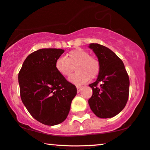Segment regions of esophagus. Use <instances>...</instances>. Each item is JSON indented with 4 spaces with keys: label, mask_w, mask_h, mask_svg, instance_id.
Returning a JSON list of instances; mask_svg holds the SVG:
<instances>
[{
    "label": "esophagus",
    "mask_w": 150,
    "mask_h": 150,
    "mask_svg": "<svg viewBox=\"0 0 150 150\" xmlns=\"http://www.w3.org/2000/svg\"><path fill=\"white\" fill-rule=\"evenodd\" d=\"M82 86H80V85H76V88H77V91L78 92H80V91H81V89H82Z\"/></svg>",
    "instance_id": "1"
}]
</instances>
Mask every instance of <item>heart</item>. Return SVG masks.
I'll return each mask as SVG.
<instances>
[{"instance_id": "b5f03b06", "label": "heart", "mask_w": 150, "mask_h": 150, "mask_svg": "<svg viewBox=\"0 0 150 150\" xmlns=\"http://www.w3.org/2000/svg\"><path fill=\"white\" fill-rule=\"evenodd\" d=\"M77 71L69 78L71 83L80 85L85 83L89 79L97 76L100 71V63L95 57L89 56V53L82 48L69 51L64 57H60L55 61V68L63 76L68 77L73 71L72 66Z\"/></svg>"}]
</instances>
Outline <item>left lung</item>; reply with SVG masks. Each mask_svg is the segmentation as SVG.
<instances>
[{
	"instance_id": "obj_1",
	"label": "left lung",
	"mask_w": 150,
	"mask_h": 150,
	"mask_svg": "<svg viewBox=\"0 0 150 150\" xmlns=\"http://www.w3.org/2000/svg\"><path fill=\"white\" fill-rule=\"evenodd\" d=\"M100 63L96 82L90 84L93 94L89 104L100 118H110L124 109L128 99L130 80L123 61L111 50L102 45L90 44Z\"/></svg>"
}]
</instances>
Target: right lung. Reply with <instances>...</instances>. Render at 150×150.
Here are the masks:
<instances>
[{"label": "right lung", "mask_w": 150, "mask_h": 150, "mask_svg": "<svg viewBox=\"0 0 150 150\" xmlns=\"http://www.w3.org/2000/svg\"><path fill=\"white\" fill-rule=\"evenodd\" d=\"M63 49L43 48L26 57L18 74L20 97L33 118L54 126L67 118L76 87L55 68Z\"/></svg>", "instance_id": "add662e5"}]
</instances>
